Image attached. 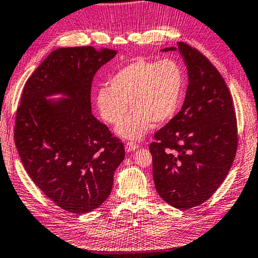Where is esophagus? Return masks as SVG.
<instances>
[{
	"mask_svg": "<svg viewBox=\"0 0 258 258\" xmlns=\"http://www.w3.org/2000/svg\"><path fill=\"white\" fill-rule=\"evenodd\" d=\"M124 148H125V151L129 153V152H134L135 150H137L138 145L136 144V143H134V142H128V143H126V144H125Z\"/></svg>",
	"mask_w": 258,
	"mask_h": 258,
	"instance_id": "obj_1",
	"label": "esophagus"
}]
</instances>
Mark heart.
<instances>
[{
    "label": "heart",
    "instance_id": "b5f03b06",
    "mask_svg": "<svg viewBox=\"0 0 258 258\" xmlns=\"http://www.w3.org/2000/svg\"><path fill=\"white\" fill-rule=\"evenodd\" d=\"M184 86V71L176 61L137 57L110 77L108 88L98 91L96 105L102 120L113 125L122 120L129 105L132 110L115 133L124 140L138 141L151 122L164 123L174 116Z\"/></svg>",
    "mask_w": 258,
    "mask_h": 258
}]
</instances>
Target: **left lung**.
<instances>
[{
  "mask_svg": "<svg viewBox=\"0 0 258 258\" xmlns=\"http://www.w3.org/2000/svg\"><path fill=\"white\" fill-rule=\"evenodd\" d=\"M161 51H179L188 88L180 112L150 144L153 180L166 203L187 210L209 200L231 169L236 117L224 78L203 54L183 42Z\"/></svg>",
  "mask_w": 258,
  "mask_h": 258,
  "instance_id": "left-lung-1",
  "label": "left lung"
}]
</instances>
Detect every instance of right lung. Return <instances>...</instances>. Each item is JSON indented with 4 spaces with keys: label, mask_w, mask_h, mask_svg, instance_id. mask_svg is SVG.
Returning a JSON list of instances; mask_svg holds the SVG:
<instances>
[{
    "label": "right lung",
    "mask_w": 258,
    "mask_h": 258,
    "mask_svg": "<svg viewBox=\"0 0 258 258\" xmlns=\"http://www.w3.org/2000/svg\"><path fill=\"white\" fill-rule=\"evenodd\" d=\"M115 55L91 46L55 49L24 86L16 148L32 181L66 211L83 215L100 207L124 159L123 144L91 110L94 75Z\"/></svg>",
    "instance_id": "add662e5"
}]
</instances>
